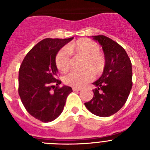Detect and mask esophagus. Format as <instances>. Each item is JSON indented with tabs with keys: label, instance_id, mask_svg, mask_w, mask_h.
Instances as JSON below:
<instances>
[{
	"label": "esophagus",
	"instance_id": "1",
	"mask_svg": "<svg viewBox=\"0 0 150 150\" xmlns=\"http://www.w3.org/2000/svg\"><path fill=\"white\" fill-rule=\"evenodd\" d=\"M80 89H81L80 88H76V87H74L73 88V91H79Z\"/></svg>",
	"mask_w": 150,
	"mask_h": 150
}]
</instances>
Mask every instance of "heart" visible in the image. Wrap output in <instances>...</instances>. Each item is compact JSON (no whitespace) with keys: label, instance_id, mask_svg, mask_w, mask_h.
I'll list each match as a JSON object with an SVG mask.
<instances>
[{"label":"heart","instance_id":"b5f03b06","mask_svg":"<svg viewBox=\"0 0 150 150\" xmlns=\"http://www.w3.org/2000/svg\"><path fill=\"white\" fill-rule=\"evenodd\" d=\"M71 52L82 53L87 57L88 62L86 64V68L90 67L97 73L101 71L103 64L100 57V49L94 41L88 39L79 40L76 43L60 50L55 58V63L58 69L62 72H65L70 67ZM92 79L93 74L89 70L85 71H72L64 76V81L70 86L79 88L92 80Z\"/></svg>","mask_w":150,"mask_h":150}]
</instances>
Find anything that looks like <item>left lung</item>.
Listing matches in <instances>:
<instances>
[{
	"instance_id": "8db88e82",
	"label": "left lung",
	"mask_w": 150,
	"mask_h": 150,
	"mask_svg": "<svg viewBox=\"0 0 150 150\" xmlns=\"http://www.w3.org/2000/svg\"><path fill=\"white\" fill-rule=\"evenodd\" d=\"M91 37L102 46L105 65L101 76L93 83V98L85 106L91 113L107 117L120 110L128 99L132 87V62L114 40L104 35Z\"/></svg>"
}]
</instances>
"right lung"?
Here are the masks:
<instances>
[{"label": "right lung", "mask_w": 150, "mask_h": 150, "mask_svg": "<svg viewBox=\"0 0 150 150\" xmlns=\"http://www.w3.org/2000/svg\"><path fill=\"white\" fill-rule=\"evenodd\" d=\"M74 39L46 38L28 52L18 71V95L26 110L43 122L55 120L62 112L72 88L59 87L55 57Z\"/></svg>", "instance_id": "add662e5"}]
</instances>
